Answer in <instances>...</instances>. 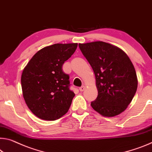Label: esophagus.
<instances>
[{
	"label": "esophagus",
	"instance_id": "obj_1",
	"mask_svg": "<svg viewBox=\"0 0 152 152\" xmlns=\"http://www.w3.org/2000/svg\"><path fill=\"white\" fill-rule=\"evenodd\" d=\"M79 90H80V91H82V92H83V91H84L85 90V86H80V87L79 88Z\"/></svg>",
	"mask_w": 152,
	"mask_h": 152
}]
</instances>
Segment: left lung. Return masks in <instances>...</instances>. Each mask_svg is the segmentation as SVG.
I'll list each match as a JSON object with an SVG mask.
<instances>
[{
    "label": "left lung",
    "mask_w": 152,
    "mask_h": 152,
    "mask_svg": "<svg viewBox=\"0 0 152 152\" xmlns=\"http://www.w3.org/2000/svg\"><path fill=\"white\" fill-rule=\"evenodd\" d=\"M95 75L98 95L91 105L103 116L112 117L126 109L137 88L135 69L123 50L109 43L79 44Z\"/></svg>",
    "instance_id": "1"
}]
</instances>
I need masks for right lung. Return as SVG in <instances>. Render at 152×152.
Listing matches in <instances>:
<instances>
[{"label": "right lung", "instance_id": "1", "mask_svg": "<svg viewBox=\"0 0 152 152\" xmlns=\"http://www.w3.org/2000/svg\"><path fill=\"white\" fill-rule=\"evenodd\" d=\"M77 43L55 44L36 53L23 69L21 83L24 100L36 116L55 120L66 114L75 94L69 89V76L62 66Z\"/></svg>", "mask_w": 152, "mask_h": 152}]
</instances>
